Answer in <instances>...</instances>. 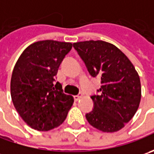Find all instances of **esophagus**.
<instances>
[{
    "instance_id": "34e87169",
    "label": "esophagus",
    "mask_w": 154,
    "mask_h": 154,
    "mask_svg": "<svg viewBox=\"0 0 154 154\" xmlns=\"http://www.w3.org/2000/svg\"><path fill=\"white\" fill-rule=\"evenodd\" d=\"M82 96H83L82 94H79V95H76V96H74V100H75V101H78V100H79V99H80V98H81Z\"/></svg>"
}]
</instances>
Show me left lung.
Listing matches in <instances>:
<instances>
[{
  "label": "left lung",
  "instance_id": "left-lung-1",
  "mask_svg": "<svg viewBox=\"0 0 154 154\" xmlns=\"http://www.w3.org/2000/svg\"><path fill=\"white\" fill-rule=\"evenodd\" d=\"M74 49L92 77H101L99 95L92 96L94 108L86 115L92 127L102 132L122 129L139 108L141 86L137 71L126 55L114 45L102 41H83Z\"/></svg>",
  "mask_w": 154,
  "mask_h": 154
}]
</instances>
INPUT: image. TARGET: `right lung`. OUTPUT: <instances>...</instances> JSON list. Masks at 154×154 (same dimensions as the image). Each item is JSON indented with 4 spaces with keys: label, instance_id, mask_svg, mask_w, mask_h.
Masks as SVG:
<instances>
[{
    "label": "right lung",
    "instance_id": "add662e5",
    "mask_svg": "<svg viewBox=\"0 0 154 154\" xmlns=\"http://www.w3.org/2000/svg\"><path fill=\"white\" fill-rule=\"evenodd\" d=\"M72 43L55 40L38 41L22 52L13 70L10 90L15 109L27 125L49 131L65 121L74 103L65 94L55 76Z\"/></svg>",
    "mask_w": 154,
    "mask_h": 154
}]
</instances>
